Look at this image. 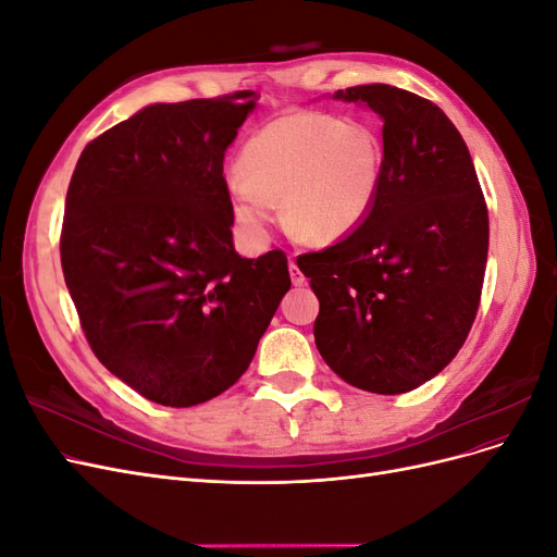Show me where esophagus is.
<instances>
[{
  "label": "esophagus",
  "instance_id": "34e87169",
  "mask_svg": "<svg viewBox=\"0 0 557 557\" xmlns=\"http://www.w3.org/2000/svg\"><path fill=\"white\" fill-rule=\"evenodd\" d=\"M290 281H293V285H305L307 283V278H305V274H301V269L295 264V260H290Z\"/></svg>",
  "mask_w": 557,
  "mask_h": 557
}]
</instances>
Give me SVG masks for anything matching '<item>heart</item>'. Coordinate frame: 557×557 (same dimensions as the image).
<instances>
[{"mask_svg":"<svg viewBox=\"0 0 557 557\" xmlns=\"http://www.w3.org/2000/svg\"><path fill=\"white\" fill-rule=\"evenodd\" d=\"M383 144L360 121L293 111L274 117L242 146L230 190L232 218L252 244L267 237L272 201L295 239L332 244L356 232L383 181Z\"/></svg>","mask_w":557,"mask_h":557,"instance_id":"1","label":"heart"}]
</instances>
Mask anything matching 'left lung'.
I'll use <instances>...</instances> for the list:
<instances>
[{"instance_id":"left-lung-1","label":"left lung","mask_w":557,"mask_h":557,"mask_svg":"<svg viewBox=\"0 0 557 557\" xmlns=\"http://www.w3.org/2000/svg\"><path fill=\"white\" fill-rule=\"evenodd\" d=\"M383 121V181L364 223L297 258L320 301L313 336L346 383L399 395L458 356L476 318L487 209L474 162L448 115L385 83L336 90Z\"/></svg>"}]
</instances>
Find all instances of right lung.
Instances as JSON below:
<instances>
[{
    "label": "right lung",
    "mask_w": 557,
    "mask_h": 557,
    "mask_svg": "<svg viewBox=\"0 0 557 557\" xmlns=\"http://www.w3.org/2000/svg\"><path fill=\"white\" fill-rule=\"evenodd\" d=\"M252 92L150 104L83 150L60 258L81 327L111 374L162 407L239 381L290 290L288 260L242 258L223 176Z\"/></svg>",
    "instance_id": "right-lung-1"
}]
</instances>
